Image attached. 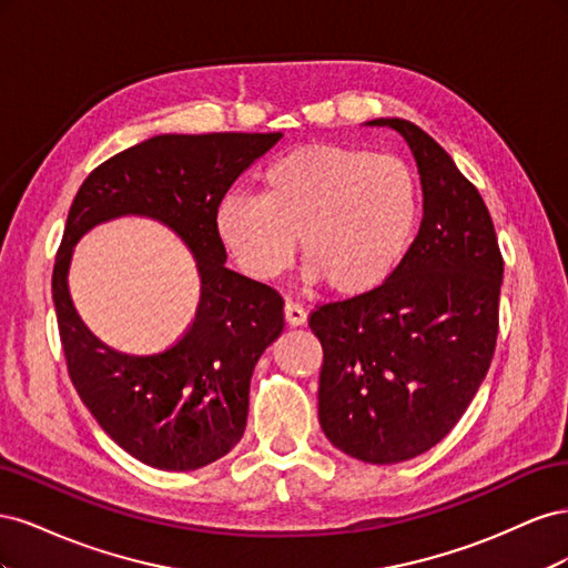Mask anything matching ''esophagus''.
Returning <instances> with one entry per match:
<instances>
[{
  "instance_id": "34e87169",
  "label": "esophagus",
  "mask_w": 568,
  "mask_h": 568,
  "mask_svg": "<svg viewBox=\"0 0 568 568\" xmlns=\"http://www.w3.org/2000/svg\"><path fill=\"white\" fill-rule=\"evenodd\" d=\"M284 320L291 324V326H301L307 322V311L303 305L294 303V301H286L284 305Z\"/></svg>"
}]
</instances>
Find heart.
Wrapping results in <instances>:
<instances>
[{"label":"heart","mask_w":568,"mask_h":568,"mask_svg":"<svg viewBox=\"0 0 568 568\" xmlns=\"http://www.w3.org/2000/svg\"><path fill=\"white\" fill-rule=\"evenodd\" d=\"M419 222L415 173L400 159L348 144L288 151L263 170L261 196L230 192L215 209L220 244L253 280H277L301 242L305 280L341 296L384 286Z\"/></svg>","instance_id":"1"}]
</instances>
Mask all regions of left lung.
Returning <instances> with one entry per match:
<instances>
[{"mask_svg":"<svg viewBox=\"0 0 568 568\" xmlns=\"http://www.w3.org/2000/svg\"><path fill=\"white\" fill-rule=\"evenodd\" d=\"M415 156L424 217L393 277L311 315L324 365L320 424L334 448L369 464L432 450L486 379L497 338L503 255L478 189L422 128L376 118Z\"/></svg>","mask_w":568,"mask_h":568,"instance_id":"8db88e82","label":"left lung"}]
</instances>
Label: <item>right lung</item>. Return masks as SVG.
<instances>
[{
	"instance_id": "obj_1",
	"label": "right lung",
	"mask_w": 568,
	"mask_h": 568,
	"mask_svg": "<svg viewBox=\"0 0 568 568\" xmlns=\"http://www.w3.org/2000/svg\"><path fill=\"white\" fill-rule=\"evenodd\" d=\"M280 140L282 132L151 136L92 170L68 211L51 274L68 374L99 426L149 467L194 471L244 436L251 376L284 329V301L225 267L215 209ZM125 214L173 229L195 255L202 284L195 322L173 347L151 356L101 342L79 320L67 291L74 244L101 221Z\"/></svg>"
}]
</instances>
